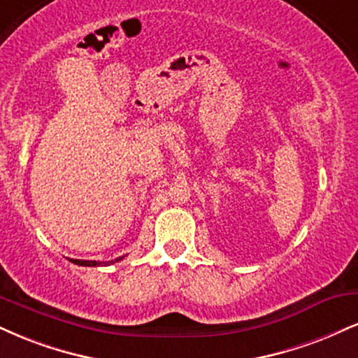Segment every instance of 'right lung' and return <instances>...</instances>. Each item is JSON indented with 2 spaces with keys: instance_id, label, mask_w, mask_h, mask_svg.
Segmentation results:
<instances>
[{
  "instance_id": "add662e5",
  "label": "right lung",
  "mask_w": 358,
  "mask_h": 358,
  "mask_svg": "<svg viewBox=\"0 0 358 358\" xmlns=\"http://www.w3.org/2000/svg\"><path fill=\"white\" fill-rule=\"evenodd\" d=\"M124 257H120L116 258V260H110V262H94V260H71L75 265H81V266H101V265H111L115 264V262H120L123 260Z\"/></svg>"
}]
</instances>
